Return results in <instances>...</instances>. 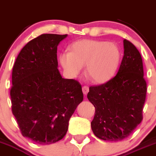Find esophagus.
I'll use <instances>...</instances> for the list:
<instances>
[{
  "instance_id": "34e87169",
  "label": "esophagus",
  "mask_w": 156,
  "mask_h": 156,
  "mask_svg": "<svg viewBox=\"0 0 156 156\" xmlns=\"http://www.w3.org/2000/svg\"><path fill=\"white\" fill-rule=\"evenodd\" d=\"M88 91H89V88H88V86H83L82 87V91H83V94H88Z\"/></svg>"
}]
</instances>
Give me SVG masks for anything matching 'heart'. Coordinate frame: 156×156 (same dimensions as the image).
<instances>
[{"label": "heart", "instance_id": "heart-1", "mask_svg": "<svg viewBox=\"0 0 156 156\" xmlns=\"http://www.w3.org/2000/svg\"><path fill=\"white\" fill-rule=\"evenodd\" d=\"M121 58L119 47L112 42L96 40L75 41L71 51L62 52L59 62L68 75L75 78L86 66V75L93 82L103 84L115 73Z\"/></svg>", "mask_w": 156, "mask_h": 156}]
</instances>
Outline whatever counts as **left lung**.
Here are the masks:
<instances>
[{
	"label": "left lung",
	"instance_id": "1",
	"mask_svg": "<svg viewBox=\"0 0 156 156\" xmlns=\"http://www.w3.org/2000/svg\"><path fill=\"white\" fill-rule=\"evenodd\" d=\"M123 44L117 75L105 84L90 87L87 95L95 108L91 129L98 139L110 142L126 139L140 124L146 96L140 53L126 39Z\"/></svg>",
	"mask_w": 156,
	"mask_h": 156
}]
</instances>
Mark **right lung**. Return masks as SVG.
Instances as JSON below:
<instances>
[{
    "instance_id": "add662e5",
    "label": "right lung",
    "mask_w": 156,
    "mask_h": 156,
    "mask_svg": "<svg viewBox=\"0 0 156 156\" xmlns=\"http://www.w3.org/2000/svg\"><path fill=\"white\" fill-rule=\"evenodd\" d=\"M68 34H44L19 53L12 71V113L23 136L41 145L63 139L83 101L81 85L58 71V45Z\"/></svg>"
}]
</instances>
